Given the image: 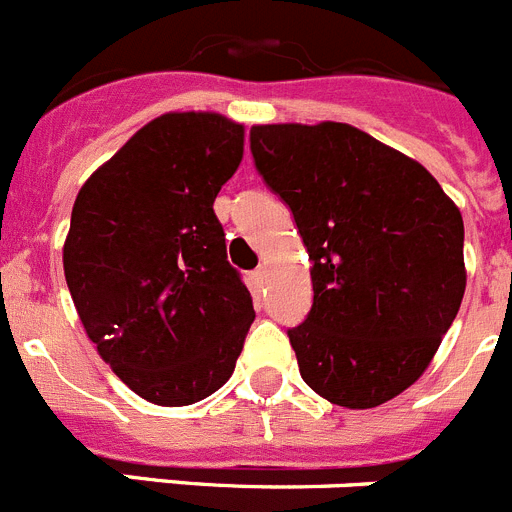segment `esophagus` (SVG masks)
Here are the masks:
<instances>
[{
	"instance_id": "esophagus-1",
	"label": "esophagus",
	"mask_w": 512,
	"mask_h": 512,
	"mask_svg": "<svg viewBox=\"0 0 512 512\" xmlns=\"http://www.w3.org/2000/svg\"><path fill=\"white\" fill-rule=\"evenodd\" d=\"M250 281H252V288H255V291H262V288H265V283H268V270L257 268L255 273L250 275Z\"/></svg>"
}]
</instances>
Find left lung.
Returning <instances> with one entry per match:
<instances>
[{"instance_id": "left-lung-1", "label": "left lung", "mask_w": 512, "mask_h": 512, "mask_svg": "<svg viewBox=\"0 0 512 512\" xmlns=\"http://www.w3.org/2000/svg\"><path fill=\"white\" fill-rule=\"evenodd\" d=\"M250 149L311 260L314 304L288 330L301 379L348 410L389 402L459 314L461 211L420 162L348 123L252 126Z\"/></svg>"}]
</instances>
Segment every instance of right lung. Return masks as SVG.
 <instances>
[{
	"mask_svg": "<svg viewBox=\"0 0 512 512\" xmlns=\"http://www.w3.org/2000/svg\"><path fill=\"white\" fill-rule=\"evenodd\" d=\"M242 151V123L164 113L92 172L71 208L64 275L84 332L151 404L221 389L255 319L213 213Z\"/></svg>",
	"mask_w": 512,
	"mask_h": 512,
	"instance_id": "add662e5",
	"label": "right lung"
}]
</instances>
